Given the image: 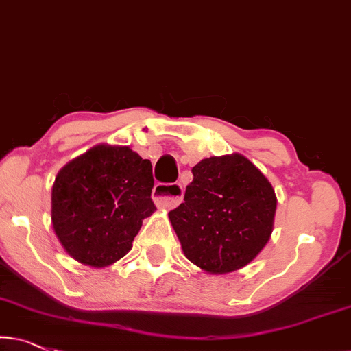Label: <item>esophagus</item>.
<instances>
[{
  "label": "esophagus",
  "instance_id": "1",
  "mask_svg": "<svg viewBox=\"0 0 351 351\" xmlns=\"http://www.w3.org/2000/svg\"><path fill=\"white\" fill-rule=\"evenodd\" d=\"M182 199H184V186L180 184L156 185L154 188L155 204L163 209H172V207L179 206Z\"/></svg>",
  "mask_w": 351,
  "mask_h": 351
}]
</instances>
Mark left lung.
Masks as SVG:
<instances>
[{
	"instance_id": "1",
	"label": "left lung",
	"mask_w": 351,
	"mask_h": 351,
	"mask_svg": "<svg viewBox=\"0 0 351 351\" xmlns=\"http://www.w3.org/2000/svg\"><path fill=\"white\" fill-rule=\"evenodd\" d=\"M191 172L184 202L169 212L184 255L204 272L239 271L271 239L276 191L241 154L204 158Z\"/></svg>"
}]
</instances>
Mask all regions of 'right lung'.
<instances>
[{
  "instance_id": "right-lung-1",
  "label": "right lung",
  "mask_w": 351,
  "mask_h": 351,
  "mask_svg": "<svg viewBox=\"0 0 351 351\" xmlns=\"http://www.w3.org/2000/svg\"><path fill=\"white\" fill-rule=\"evenodd\" d=\"M152 188V163L126 145L98 144L71 160L52 186V228L64 252L91 267L123 258L156 210Z\"/></svg>"
}]
</instances>
